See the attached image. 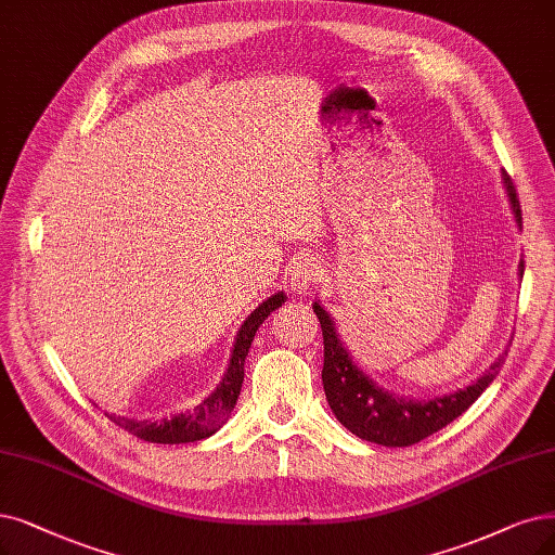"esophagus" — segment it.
<instances>
[{"mask_svg": "<svg viewBox=\"0 0 555 555\" xmlns=\"http://www.w3.org/2000/svg\"><path fill=\"white\" fill-rule=\"evenodd\" d=\"M323 278L321 263L314 257H298L292 266V286L298 294H307Z\"/></svg>", "mask_w": 555, "mask_h": 555, "instance_id": "obj_1", "label": "esophagus"}]
</instances>
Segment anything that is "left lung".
<instances>
[{
    "label": "left lung",
    "mask_w": 555,
    "mask_h": 555,
    "mask_svg": "<svg viewBox=\"0 0 555 555\" xmlns=\"http://www.w3.org/2000/svg\"><path fill=\"white\" fill-rule=\"evenodd\" d=\"M501 177L509 209H513L517 225L521 228V209L513 180H509L505 170ZM519 278H524V261H519ZM312 309L323 330V389L327 405L339 418V424L346 426L352 435L380 447H412L416 441L449 426L462 412H467L476 403V398L494 383L505 362L503 354H507L503 352L472 385L444 396L421 398L418 401V398L398 396L375 383L369 373L354 364L352 354L344 346L335 327V319L325 312V307L314 302Z\"/></svg>",
    "instance_id": "8db88e82"
}]
</instances>
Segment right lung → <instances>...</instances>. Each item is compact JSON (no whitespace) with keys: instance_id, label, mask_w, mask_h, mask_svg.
<instances>
[{"instance_id":"obj_1","label":"right lung","mask_w":555,"mask_h":555,"mask_svg":"<svg viewBox=\"0 0 555 555\" xmlns=\"http://www.w3.org/2000/svg\"><path fill=\"white\" fill-rule=\"evenodd\" d=\"M284 300H286L284 292H278L271 298H266L255 312L243 321V325L236 332L223 380L218 383V387L195 410L175 414L170 418H157V421L116 416V414H106V416L114 421L116 426L125 428L127 433H131L139 439L152 441V444H186V441H201L211 437L218 428H223V424L236 405V398L243 385V364H246L255 332L266 319L271 317V312H275L278 307L284 305Z\"/></svg>"}]
</instances>
